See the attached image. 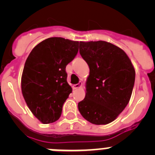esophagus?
Returning a JSON list of instances; mask_svg holds the SVG:
<instances>
[{
	"label": "esophagus",
	"instance_id": "1",
	"mask_svg": "<svg viewBox=\"0 0 155 155\" xmlns=\"http://www.w3.org/2000/svg\"><path fill=\"white\" fill-rule=\"evenodd\" d=\"M82 86V82H79L78 84H74L73 85V89H78L79 87H81Z\"/></svg>",
	"mask_w": 155,
	"mask_h": 155
}]
</instances>
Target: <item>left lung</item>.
I'll list each match as a JSON object with an SVG mask.
<instances>
[{"instance_id": "1", "label": "left lung", "mask_w": 155, "mask_h": 155, "mask_svg": "<svg viewBox=\"0 0 155 155\" xmlns=\"http://www.w3.org/2000/svg\"><path fill=\"white\" fill-rule=\"evenodd\" d=\"M80 54L89 67L81 116L95 125L114 121L130 99L135 70L127 53L105 41L80 42Z\"/></svg>"}]
</instances>
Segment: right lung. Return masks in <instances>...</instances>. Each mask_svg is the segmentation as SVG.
I'll return each mask as SVG.
<instances>
[{"mask_svg":"<svg viewBox=\"0 0 155 155\" xmlns=\"http://www.w3.org/2000/svg\"><path fill=\"white\" fill-rule=\"evenodd\" d=\"M78 41L52 37L39 42L27 58L21 75V92L32 114L42 124L61 117L72 92L66 66L78 52Z\"/></svg>","mask_w":155,"mask_h":155,"instance_id":"1","label":"right lung"}]
</instances>
